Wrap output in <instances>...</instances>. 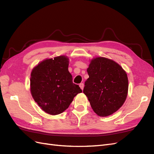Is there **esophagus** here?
<instances>
[{
	"label": "esophagus",
	"mask_w": 154,
	"mask_h": 154,
	"mask_svg": "<svg viewBox=\"0 0 154 154\" xmlns=\"http://www.w3.org/2000/svg\"><path fill=\"white\" fill-rule=\"evenodd\" d=\"M79 85H80V88H81V89H82V90H83V88H84V84H83V83H81Z\"/></svg>",
	"instance_id": "34e87169"
}]
</instances>
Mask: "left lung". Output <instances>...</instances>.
I'll return each instance as SVG.
<instances>
[{
	"label": "left lung",
	"instance_id": "left-lung-1",
	"mask_svg": "<svg viewBox=\"0 0 154 154\" xmlns=\"http://www.w3.org/2000/svg\"><path fill=\"white\" fill-rule=\"evenodd\" d=\"M87 71L88 78L85 82L83 93L92 109L102 117L112 114L127 98V73L118 63L103 57L92 60Z\"/></svg>",
	"mask_w": 154,
	"mask_h": 154
}]
</instances>
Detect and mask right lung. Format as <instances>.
I'll use <instances>...</instances> for the list:
<instances>
[{"label":"right lung","mask_w":154,"mask_h":154,"mask_svg":"<svg viewBox=\"0 0 154 154\" xmlns=\"http://www.w3.org/2000/svg\"><path fill=\"white\" fill-rule=\"evenodd\" d=\"M69 58L65 56L47 59L32 69L31 74V92L41 109L51 115L66 110L74 96L82 92L72 82L68 71Z\"/></svg>","instance_id":"1"}]
</instances>
